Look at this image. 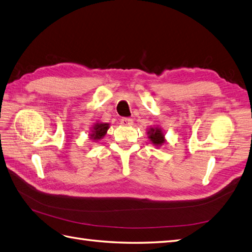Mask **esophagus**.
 I'll list each match as a JSON object with an SVG mask.
<instances>
[{"label": "esophagus", "instance_id": "esophagus-1", "mask_svg": "<svg viewBox=\"0 0 252 252\" xmlns=\"http://www.w3.org/2000/svg\"><path fill=\"white\" fill-rule=\"evenodd\" d=\"M120 124L124 126H131L133 125V120L130 118H122L120 120Z\"/></svg>", "mask_w": 252, "mask_h": 252}]
</instances>
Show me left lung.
Returning <instances> with one entry per match:
<instances>
[{
  "instance_id": "8db88e82",
  "label": "left lung",
  "mask_w": 252,
  "mask_h": 252,
  "mask_svg": "<svg viewBox=\"0 0 252 252\" xmlns=\"http://www.w3.org/2000/svg\"><path fill=\"white\" fill-rule=\"evenodd\" d=\"M148 138L150 139V142L153 143L157 147L163 145L165 143V138H164V134H163L162 130L160 127H150L148 132Z\"/></svg>"
}]
</instances>
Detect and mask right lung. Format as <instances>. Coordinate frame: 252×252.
I'll return each instance as SVG.
<instances>
[{
    "label": "right lung",
    "instance_id": "add662e5",
    "mask_svg": "<svg viewBox=\"0 0 252 252\" xmlns=\"http://www.w3.org/2000/svg\"><path fill=\"white\" fill-rule=\"evenodd\" d=\"M108 128L109 124H99V122H96V124L92 126L90 138L97 142L98 139H101L105 136V134L107 133Z\"/></svg>",
    "mask_w": 252,
    "mask_h": 252
}]
</instances>
